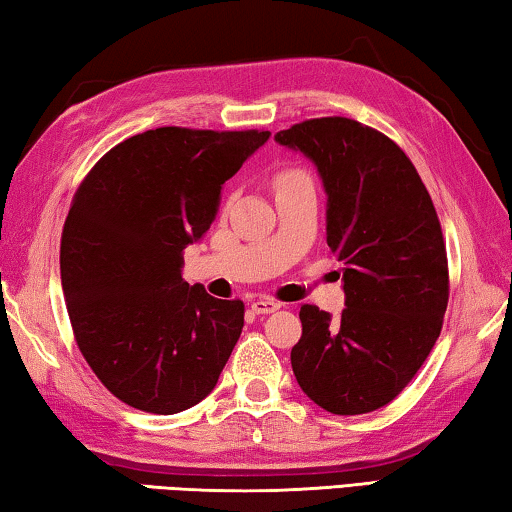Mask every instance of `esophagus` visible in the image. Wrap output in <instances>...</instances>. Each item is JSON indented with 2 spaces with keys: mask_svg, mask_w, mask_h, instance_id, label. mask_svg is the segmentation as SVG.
Listing matches in <instances>:
<instances>
[{
  "mask_svg": "<svg viewBox=\"0 0 512 512\" xmlns=\"http://www.w3.org/2000/svg\"><path fill=\"white\" fill-rule=\"evenodd\" d=\"M279 308H281V304H279V301H274V299H254V301H251V311H254L256 315L274 313V311H279Z\"/></svg>",
  "mask_w": 512,
  "mask_h": 512,
  "instance_id": "esophagus-1",
  "label": "esophagus"
}]
</instances>
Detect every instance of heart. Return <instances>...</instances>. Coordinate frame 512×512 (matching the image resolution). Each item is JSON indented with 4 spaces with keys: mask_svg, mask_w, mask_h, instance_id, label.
<instances>
[{
    "mask_svg": "<svg viewBox=\"0 0 512 512\" xmlns=\"http://www.w3.org/2000/svg\"><path fill=\"white\" fill-rule=\"evenodd\" d=\"M301 181H311V179L306 177V172L295 170V167H292V170H283V172L276 174L274 186L283 188V186H290V183H301Z\"/></svg>",
    "mask_w": 512,
    "mask_h": 512,
    "instance_id": "obj_1",
    "label": "heart"
}]
</instances>
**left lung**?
<instances>
[{"label": "left lung", "instance_id": "left-lung-1", "mask_svg": "<svg viewBox=\"0 0 512 512\" xmlns=\"http://www.w3.org/2000/svg\"><path fill=\"white\" fill-rule=\"evenodd\" d=\"M274 140L317 167L347 306L338 320L301 306L292 372L329 413H372L406 388L442 329L449 272L433 201L395 142L356 120H306Z\"/></svg>", "mask_w": 512, "mask_h": 512}]
</instances>
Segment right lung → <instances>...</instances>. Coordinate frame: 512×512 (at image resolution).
<instances>
[{"instance_id":"add662e5","label":"right lung","mask_w":512,"mask_h":512,"mask_svg":"<svg viewBox=\"0 0 512 512\" xmlns=\"http://www.w3.org/2000/svg\"><path fill=\"white\" fill-rule=\"evenodd\" d=\"M270 131L161 127L99 158L72 199L61 283L74 338L117 399L174 415L211 395L245 326L240 299L183 281L222 186Z\"/></svg>"}]
</instances>
